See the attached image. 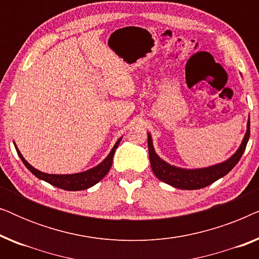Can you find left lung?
Returning <instances> with one entry per match:
<instances>
[{
	"label": "left lung",
	"instance_id": "left-lung-1",
	"mask_svg": "<svg viewBox=\"0 0 259 259\" xmlns=\"http://www.w3.org/2000/svg\"><path fill=\"white\" fill-rule=\"evenodd\" d=\"M250 137V119L247 121L246 133L243 138L242 144L235 154L230 157L228 160L221 164L210 166V167L204 168H194V169H186L177 166L169 165L165 160L159 157L155 153L153 143H152V137L150 133H147V143H148V154H150V162L152 171L155 177L161 182H164L168 185H171L176 189L180 190H198L203 189L211 185L215 180L223 178L228 175L231 169L237 165L239 159L245 151L246 144L249 141Z\"/></svg>",
	"mask_w": 259,
	"mask_h": 259
}]
</instances>
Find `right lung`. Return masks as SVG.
<instances>
[{
    "mask_svg": "<svg viewBox=\"0 0 259 259\" xmlns=\"http://www.w3.org/2000/svg\"><path fill=\"white\" fill-rule=\"evenodd\" d=\"M120 141H121V138L116 141L114 146H113L112 151L109 152L107 158L104 159V161L100 162L95 167L87 169V171L81 172V173H74V175H48V173H44L38 169L34 168L29 162H28L26 159L22 157V154L20 153L19 148H15L17 151V154L21 158V160L23 161V164L26 165V167L29 169V171L33 173L35 177H37L38 179L45 180L51 184L53 186L59 187V189L67 190V191H81V190H87L90 187L94 186L95 184L100 182V180L104 178V177L107 175L109 169H111L112 162H113V155H114L116 148H118Z\"/></svg>",
    "mask_w": 259,
    "mask_h": 259,
    "instance_id": "1",
    "label": "right lung"
}]
</instances>
